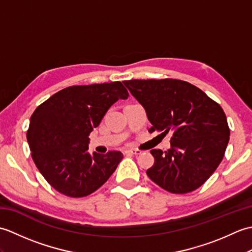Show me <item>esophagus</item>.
Returning <instances> with one entry per match:
<instances>
[{
  "instance_id": "34e87169",
  "label": "esophagus",
  "mask_w": 252,
  "mask_h": 252,
  "mask_svg": "<svg viewBox=\"0 0 252 252\" xmlns=\"http://www.w3.org/2000/svg\"><path fill=\"white\" fill-rule=\"evenodd\" d=\"M142 152L140 151V149H126V154L127 155H140Z\"/></svg>"
}]
</instances>
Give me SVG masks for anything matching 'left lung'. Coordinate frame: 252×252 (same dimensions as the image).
<instances>
[{
    "label": "left lung",
    "mask_w": 252,
    "mask_h": 252,
    "mask_svg": "<svg viewBox=\"0 0 252 252\" xmlns=\"http://www.w3.org/2000/svg\"><path fill=\"white\" fill-rule=\"evenodd\" d=\"M146 110L151 132L172 131L171 148L151 151L155 158L148 178L173 194L197 189L224 157L229 127L221 106L186 81L175 79L125 81Z\"/></svg>",
    "instance_id": "obj_1"
}]
</instances>
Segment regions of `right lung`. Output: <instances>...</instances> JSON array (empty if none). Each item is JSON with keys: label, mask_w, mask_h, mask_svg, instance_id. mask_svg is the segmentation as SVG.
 <instances>
[{"label": "right lung", "mask_w": 252, "mask_h": 252, "mask_svg": "<svg viewBox=\"0 0 252 252\" xmlns=\"http://www.w3.org/2000/svg\"><path fill=\"white\" fill-rule=\"evenodd\" d=\"M129 93L119 81L73 85L52 95L30 118L27 141L41 174L61 194H92L115 172L120 152H88L90 133L111 105Z\"/></svg>", "instance_id": "right-lung-1"}]
</instances>
